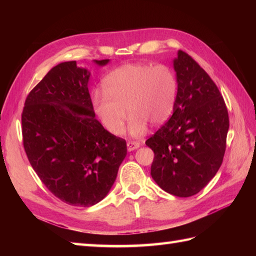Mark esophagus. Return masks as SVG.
Here are the masks:
<instances>
[{"label": "esophagus", "mask_w": 256, "mask_h": 256, "mask_svg": "<svg viewBox=\"0 0 256 256\" xmlns=\"http://www.w3.org/2000/svg\"><path fill=\"white\" fill-rule=\"evenodd\" d=\"M128 152H132V150H136V148H138L140 146V144L138 143V142H128Z\"/></svg>", "instance_id": "34e87169"}]
</instances>
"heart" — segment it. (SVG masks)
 Returning <instances> with one entry per match:
<instances>
[{
    "mask_svg": "<svg viewBox=\"0 0 256 256\" xmlns=\"http://www.w3.org/2000/svg\"><path fill=\"white\" fill-rule=\"evenodd\" d=\"M103 88L91 94L92 110L103 126L113 135L122 134L128 108V132L138 138L148 132V124L160 126L170 118L178 84L164 64H128L108 74Z\"/></svg>",
    "mask_w": 256,
    "mask_h": 256,
    "instance_id": "b5f03b06",
    "label": "heart"
}]
</instances>
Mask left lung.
<instances>
[{
    "mask_svg": "<svg viewBox=\"0 0 256 256\" xmlns=\"http://www.w3.org/2000/svg\"><path fill=\"white\" fill-rule=\"evenodd\" d=\"M177 96L172 116L145 144L154 152L150 175L166 192L190 197L224 160L229 116L218 86L182 50L174 59Z\"/></svg>",
    "mask_w": 256,
    "mask_h": 256,
    "instance_id": "8db88e82",
    "label": "left lung"
}]
</instances>
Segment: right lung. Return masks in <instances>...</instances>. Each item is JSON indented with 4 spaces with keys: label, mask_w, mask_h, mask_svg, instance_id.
I'll list each match as a JSON object with an SVG mask.
<instances>
[{
    "label": "right lung",
    "mask_w": 256,
    "mask_h": 256,
    "mask_svg": "<svg viewBox=\"0 0 256 256\" xmlns=\"http://www.w3.org/2000/svg\"><path fill=\"white\" fill-rule=\"evenodd\" d=\"M106 66L108 59L94 60ZM88 69L76 62L52 68L27 96L23 144L50 192L70 206H91L110 192L126 142L108 132L92 110Z\"/></svg>",
    "instance_id": "right-lung-1"
}]
</instances>
